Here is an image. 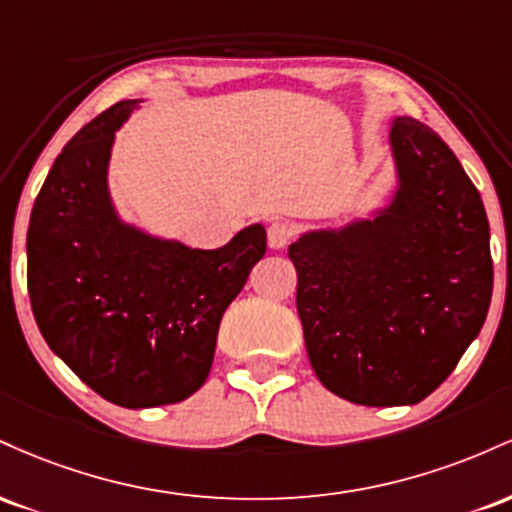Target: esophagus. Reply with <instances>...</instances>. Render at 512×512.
I'll return each instance as SVG.
<instances>
[{
	"mask_svg": "<svg viewBox=\"0 0 512 512\" xmlns=\"http://www.w3.org/2000/svg\"><path fill=\"white\" fill-rule=\"evenodd\" d=\"M293 240V226L284 221H274L272 226L267 228V243L272 250H284Z\"/></svg>",
	"mask_w": 512,
	"mask_h": 512,
	"instance_id": "esophagus-1",
	"label": "esophagus"
}]
</instances>
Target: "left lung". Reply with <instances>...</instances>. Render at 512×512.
<instances>
[{"label":"left lung","mask_w":512,"mask_h":512,"mask_svg":"<svg viewBox=\"0 0 512 512\" xmlns=\"http://www.w3.org/2000/svg\"><path fill=\"white\" fill-rule=\"evenodd\" d=\"M395 190L342 226L289 245L310 366L363 407L419 404L484 327L489 219L450 146L414 117L387 129Z\"/></svg>","instance_id":"left-lung-1"}]
</instances>
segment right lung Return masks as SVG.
I'll return each mask as SVG.
<instances>
[{
  "label": "right lung",
  "instance_id": "obj_1",
  "mask_svg": "<svg viewBox=\"0 0 512 512\" xmlns=\"http://www.w3.org/2000/svg\"><path fill=\"white\" fill-rule=\"evenodd\" d=\"M120 101L69 139L28 223V296L45 342L117 407L195 395L214 363L221 317L264 257L262 223L199 250L125 221L110 195Z\"/></svg>",
  "mask_w": 512,
  "mask_h": 512
}]
</instances>
